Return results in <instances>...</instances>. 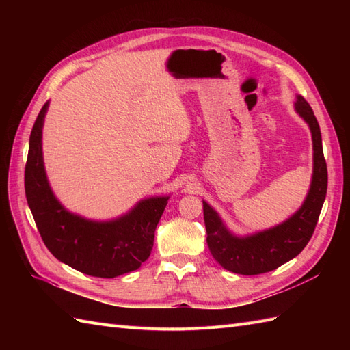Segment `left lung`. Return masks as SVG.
<instances>
[{
  "label": "left lung",
  "mask_w": 350,
  "mask_h": 350,
  "mask_svg": "<svg viewBox=\"0 0 350 350\" xmlns=\"http://www.w3.org/2000/svg\"><path fill=\"white\" fill-rule=\"evenodd\" d=\"M295 111L308 124L312 137V178L302 206L282 224L256 234L238 237L228 229L217 211L203 201L207 245L221 267L238 274L276 270L295 258L311 239L327 194V165L319 121L301 94L296 96Z\"/></svg>",
  "instance_id": "obj_1"
}]
</instances>
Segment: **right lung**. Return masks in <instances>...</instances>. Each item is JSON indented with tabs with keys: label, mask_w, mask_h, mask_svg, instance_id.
Here are the masks:
<instances>
[{
	"label": "right lung",
	"mask_w": 350,
	"mask_h": 350,
	"mask_svg": "<svg viewBox=\"0 0 350 350\" xmlns=\"http://www.w3.org/2000/svg\"><path fill=\"white\" fill-rule=\"evenodd\" d=\"M48 107L49 102L31 129L25 169L27 204L46 248L61 262L94 278L112 279L137 270L150 256L169 196L143 198L125 215L111 220L71 213L52 191L44 165L42 129Z\"/></svg>",
	"instance_id": "1"
}]
</instances>
